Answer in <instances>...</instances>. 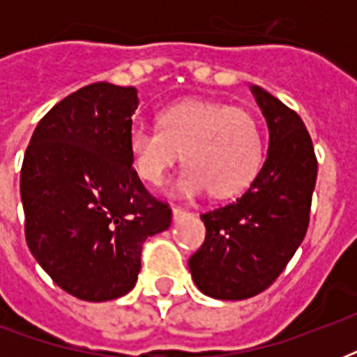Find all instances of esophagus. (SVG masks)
<instances>
[{"label":"esophagus","instance_id":"esophagus-1","mask_svg":"<svg viewBox=\"0 0 357 357\" xmlns=\"http://www.w3.org/2000/svg\"><path fill=\"white\" fill-rule=\"evenodd\" d=\"M189 215V211L187 209H181V207H172V218L178 222V220H181L183 217H187Z\"/></svg>","mask_w":357,"mask_h":357}]
</instances>
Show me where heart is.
Segmentation results:
<instances>
[{"instance_id":"heart-1","label":"heart","mask_w":357,"mask_h":357,"mask_svg":"<svg viewBox=\"0 0 357 357\" xmlns=\"http://www.w3.org/2000/svg\"><path fill=\"white\" fill-rule=\"evenodd\" d=\"M157 126H137L129 133L135 172L153 187L167 179L179 151L187 167L176 179V190L187 196L206 187L215 196L235 195L259 168V123L244 109L222 102L185 100L162 109Z\"/></svg>"}]
</instances>
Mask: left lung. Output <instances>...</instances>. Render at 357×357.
I'll return each mask as SVG.
<instances>
[{"mask_svg":"<svg viewBox=\"0 0 357 357\" xmlns=\"http://www.w3.org/2000/svg\"><path fill=\"white\" fill-rule=\"evenodd\" d=\"M268 128L263 168L237 200L202 215L206 241L189 259L202 293L244 300L276 282L310 224L317 157L304 122L261 86H250Z\"/></svg>","mask_w":357,"mask_h":357,"instance_id":"8db88e82","label":"left lung"}]
</instances>
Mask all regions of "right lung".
I'll return each instance as SVG.
<instances>
[{
	"mask_svg": "<svg viewBox=\"0 0 357 357\" xmlns=\"http://www.w3.org/2000/svg\"><path fill=\"white\" fill-rule=\"evenodd\" d=\"M137 105L135 86L86 85L47 111L25 150L27 246L59 287L86 302L128 294L144 241L172 222L131 162Z\"/></svg>",
	"mask_w": 357,
	"mask_h": 357,
	"instance_id": "obj_1",
	"label": "right lung"
}]
</instances>
